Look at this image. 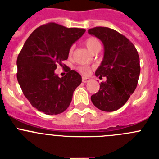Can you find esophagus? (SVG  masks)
<instances>
[{"label":"esophagus","instance_id":"34e87169","mask_svg":"<svg viewBox=\"0 0 159 159\" xmlns=\"http://www.w3.org/2000/svg\"><path fill=\"white\" fill-rule=\"evenodd\" d=\"M89 80H90V79L87 78V77H83V78H82L83 83H88Z\"/></svg>","mask_w":159,"mask_h":159}]
</instances>
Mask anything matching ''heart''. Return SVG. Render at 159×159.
Here are the masks:
<instances>
[{"instance_id": "obj_1", "label": "heart", "mask_w": 159, "mask_h": 159, "mask_svg": "<svg viewBox=\"0 0 159 159\" xmlns=\"http://www.w3.org/2000/svg\"><path fill=\"white\" fill-rule=\"evenodd\" d=\"M85 45L86 47L88 48V49L89 50L90 52H93L96 48L98 47H100V43L99 41L98 40V39L94 36H91V37L88 38L86 40H85ZM73 51V47H71L69 50V54L71 55ZM78 71H80V73H82L83 75H88L91 71V69H90V67H88V66H80L78 67Z\"/></svg>"}]
</instances>
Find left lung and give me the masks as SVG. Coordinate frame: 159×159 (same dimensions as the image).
Segmentation results:
<instances>
[{"mask_svg": "<svg viewBox=\"0 0 159 159\" xmlns=\"http://www.w3.org/2000/svg\"><path fill=\"white\" fill-rule=\"evenodd\" d=\"M88 33L99 38L104 46L103 59L95 75L106 77L99 91L91 97L97 108L114 111L123 106L134 92L140 74L139 57L126 36L107 27H95Z\"/></svg>", "mask_w": 159, "mask_h": 159, "instance_id": "1", "label": "left lung"}]
</instances>
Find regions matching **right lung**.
<instances>
[{"instance_id":"obj_1","label":"right lung","mask_w":159,"mask_h":159,"mask_svg":"<svg viewBox=\"0 0 159 159\" xmlns=\"http://www.w3.org/2000/svg\"><path fill=\"white\" fill-rule=\"evenodd\" d=\"M85 31L48 23L35 29L25 41L16 60V77L25 96L38 111L58 115L69 107L81 75L67 67L60 78L55 70L63 66L71 45Z\"/></svg>"}]
</instances>
